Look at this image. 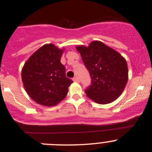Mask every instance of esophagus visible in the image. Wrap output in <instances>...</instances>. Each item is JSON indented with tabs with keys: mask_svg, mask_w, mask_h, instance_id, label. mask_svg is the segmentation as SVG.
I'll return each instance as SVG.
<instances>
[{
	"mask_svg": "<svg viewBox=\"0 0 152 152\" xmlns=\"http://www.w3.org/2000/svg\"><path fill=\"white\" fill-rule=\"evenodd\" d=\"M73 81H74V82H77V83H79V78H78V77H75V78H73Z\"/></svg>",
	"mask_w": 152,
	"mask_h": 152,
	"instance_id": "34e87169",
	"label": "esophagus"
}]
</instances>
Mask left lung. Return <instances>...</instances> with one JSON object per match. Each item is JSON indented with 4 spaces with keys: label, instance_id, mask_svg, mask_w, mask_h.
I'll return each instance as SVG.
<instances>
[{
    "label": "left lung",
    "instance_id": "obj_1",
    "mask_svg": "<svg viewBox=\"0 0 152 152\" xmlns=\"http://www.w3.org/2000/svg\"><path fill=\"white\" fill-rule=\"evenodd\" d=\"M92 78V84L85 90L87 96L98 104L116 100L128 81V68L124 57L100 41L88 47H76Z\"/></svg>",
    "mask_w": 152,
    "mask_h": 152
}]
</instances>
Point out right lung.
Instances as JSON below:
<instances>
[{"label": "right lung", "mask_w": 152, "mask_h": 152, "mask_svg": "<svg viewBox=\"0 0 152 152\" xmlns=\"http://www.w3.org/2000/svg\"><path fill=\"white\" fill-rule=\"evenodd\" d=\"M65 49L44 44L25 62L22 69L24 88L33 100L44 106H55L65 99L73 83L60 63Z\"/></svg>", "instance_id": "1"}]
</instances>
